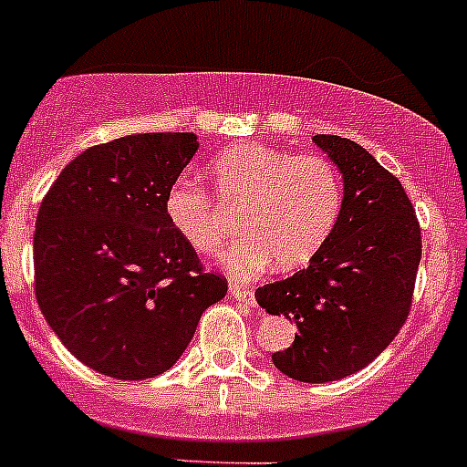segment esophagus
Masks as SVG:
<instances>
[{
  "instance_id": "obj_1",
  "label": "esophagus",
  "mask_w": 467,
  "mask_h": 467,
  "mask_svg": "<svg viewBox=\"0 0 467 467\" xmlns=\"http://www.w3.org/2000/svg\"><path fill=\"white\" fill-rule=\"evenodd\" d=\"M229 292L234 296H236L238 301H243V304H247V306H257L254 304V292L250 290V287H245V285H238V283H231L229 285Z\"/></svg>"
}]
</instances>
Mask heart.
<instances>
[{"label": "heart", "instance_id": "1", "mask_svg": "<svg viewBox=\"0 0 467 467\" xmlns=\"http://www.w3.org/2000/svg\"><path fill=\"white\" fill-rule=\"evenodd\" d=\"M222 211L205 189L180 180L168 189L166 213L175 231L205 257H220L241 214L245 234L226 254L236 278H253L275 259L292 271L311 262L344 210V177L323 154L245 142L222 151L208 168Z\"/></svg>", "mask_w": 467, "mask_h": 467}]
</instances>
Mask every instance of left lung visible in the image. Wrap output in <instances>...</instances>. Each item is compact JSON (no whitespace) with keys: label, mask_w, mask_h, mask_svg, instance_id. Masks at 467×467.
<instances>
[{"label":"left lung","mask_w":467,"mask_h":467,"mask_svg":"<svg viewBox=\"0 0 467 467\" xmlns=\"http://www.w3.org/2000/svg\"><path fill=\"white\" fill-rule=\"evenodd\" d=\"M344 175V210L306 269L257 287L271 316L295 320L290 348L274 365L290 379L327 383L360 372L395 339L414 296L420 229L414 205L393 172L360 144L316 135Z\"/></svg>","instance_id":"left-lung-1"}]
</instances>
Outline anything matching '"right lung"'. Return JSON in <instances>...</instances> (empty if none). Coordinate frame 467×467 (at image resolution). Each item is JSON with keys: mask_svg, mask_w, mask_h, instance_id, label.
Segmentation results:
<instances>
[{"mask_svg": "<svg viewBox=\"0 0 467 467\" xmlns=\"http://www.w3.org/2000/svg\"><path fill=\"white\" fill-rule=\"evenodd\" d=\"M198 150L193 133L95 144L41 201L35 292L77 360L121 381L171 369L226 278L205 271L166 213L168 189Z\"/></svg>", "mask_w": 467, "mask_h": 467, "instance_id": "obj_1", "label": "right lung"}]
</instances>
